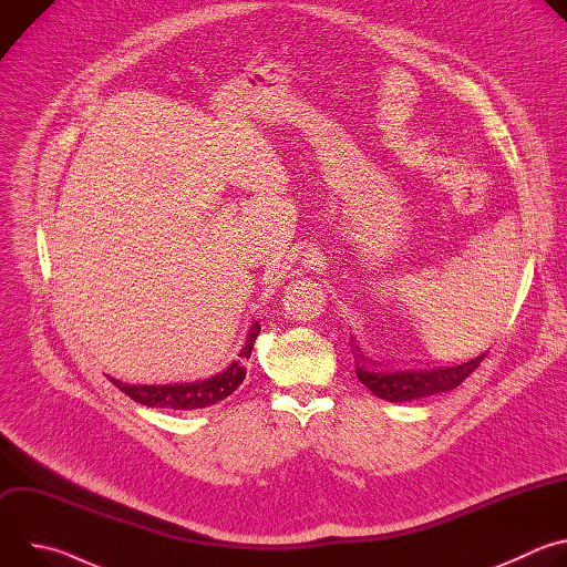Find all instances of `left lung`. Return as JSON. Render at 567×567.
Listing matches in <instances>:
<instances>
[{
    "mask_svg": "<svg viewBox=\"0 0 567 567\" xmlns=\"http://www.w3.org/2000/svg\"><path fill=\"white\" fill-rule=\"evenodd\" d=\"M350 343L357 361L359 381L374 396L385 401H413V399L449 392L457 388L480 365V361L487 357V352H482L475 359H468L464 363L394 370V368H379V363H372L368 357H363L361 348L354 343V337Z\"/></svg>",
    "mask_w": 567,
    "mask_h": 567,
    "instance_id": "left-lung-1",
    "label": "left lung"
}]
</instances>
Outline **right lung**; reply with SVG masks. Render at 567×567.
Returning <instances> with one entry per match:
<instances>
[{"label":"right lung","mask_w":567,"mask_h":567,"mask_svg":"<svg viewBox=\"0 0 567 567\" xmlns=\"http://www.w3.org/2000/svg\"><path fill=\"white\" fill-rule=\"evenodd\" d=\"M260 334L258 320L247 334L245 346L237 352V357L217 374H210L206 379L188 381V383H161V385H132L123 383L118 379H112L116 388H121L127 396L143 403L150 409H171V411H197L213 406L217 401H224L228 394L237 390V385L247 377V361L251 359V350L256 346V339Z\"/></svg>","instance_id":"add662e5"}]
</instances>
